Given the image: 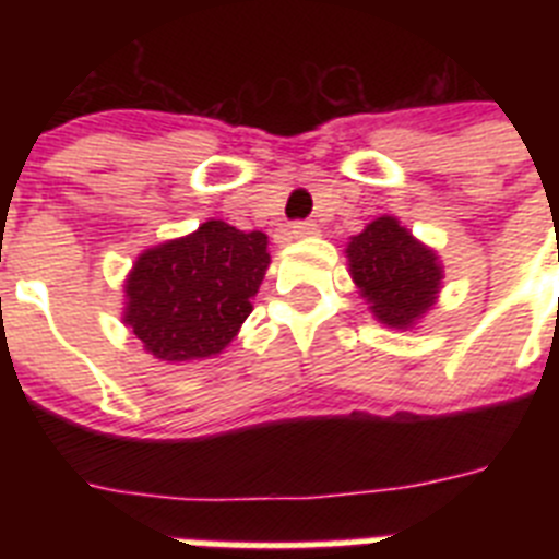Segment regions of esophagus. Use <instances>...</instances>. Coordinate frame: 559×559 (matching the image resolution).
<instances>
[{"instance_id":"esophagus-1","label":"esophagus","mask_w":559,"mask_h":559,"mask_svg":"<svg viewBox=\"0 0 559 559\" xmlns=\"http://www.w3.org/2000/svg\"><path fill=\"white\" fill-rule=\"evenodd\" d=\"M313 235H319V226L313 221H296V224H290V237H296V240H305V237Z\"/></svg>"}]
</instances>
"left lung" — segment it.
I'll list each match as a JSON object with an SVG mask.
<instances>
[{"label":"left lung","mask_w":559,"mask_h":559,"mask_svg":"<svg viewBox=\"0 0 559 559\" xmlns=\"http://www.w3.org/2000/svg\"><path fill=\"white\" fill-rule=\"evenodd\" d=\"M349 276L369 313L392 330H412L437 305L442 260L394 215H380L349 237Z\"/></svg>","instance_id":"left-lung-1"}]
</instances>
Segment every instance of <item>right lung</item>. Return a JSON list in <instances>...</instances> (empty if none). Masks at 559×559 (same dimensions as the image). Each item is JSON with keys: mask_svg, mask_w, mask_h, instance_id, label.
<instances>
[{"mask_svg": "<svg viewBox=\"0 0 559 559\" xmlns=\"http://www.w3.org/2000/svg\"><path fill=\"white\" fill-rule=\"evenodd\" d=\"M269 265V235L204 221L136 257L122 285V324L167 364L212 358L249 319Z\"/></svg>", "mask_w": 559, "mask_h": 559, "instance_id": "right-lung-1", "label": "right lung"}]
</instances>
